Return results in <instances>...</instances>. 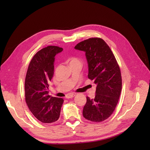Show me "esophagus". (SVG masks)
Masks as SVG:
<instances>
[{"label":"esophagus","mask_w":150,"mask_h":150,"mask_svg":"<svg viewBox=\"0 0 150 150\" xmlns=\"http://www.w3.org/2000/svg\"><path fill=\"white\" fill-rule=\"evenodd\" d=\"M75 96V94H73V93H69V94H68L66 96V98H72L73 97Z\"/></svg>","instance_id":"34e87169"}]
</instances>
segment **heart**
<instances>
[{"label":"heart","mask_w":150,"mask_h":150,"mask_svg":"<svg viewBox=\"0 0 150 150\" xmlns=\"http://www.w3.org/2000/svg\"><path fill=\"white\" fill-rule=\"evenodd\" d=\"M69 61L70 64H73V63H75V62H80L79 61V60L77 58H75V57H72V58H71L69 60Z\"/></svg>","instance_id":"obj_1"}]
</instances>
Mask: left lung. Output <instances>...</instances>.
Segmentation results:
<instances>
[{
  "instance_id": "left-lung-1",
  "label": "left lung",
  "mask_w": 150,
  "mask_h": 150,
  "mask_svg": "<svg viewBox=\"0 0 150 150\" xmlns=\"http://www.w3.org/2000/svg\"><path fill=\"white\" fill-rule=\"evenodd\" d=\"M75 49L83 51L88 64V78L97 85L95 97L87 101L82 114L88 120L99 122L111 116L122 90L119 64L110 47L100 38H90L79 42Z\"/></svg>"
}]
</instances>
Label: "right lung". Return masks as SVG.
I'll return each mask as SVG.
<instances>
[{
    "label": "right lung",
    "mask_w": 150,
    "mask_h": 150,
    "mask_svg": "<svg viewBox=\"0 0 150 150\" xmlns=\"http://www.w3.org/2000/svg\"><path fill=\"white\" fill-rule=\"evenodd\" d=\"M62 47L49 46L39 51L31 59L25 79V99L30 111L40 122L52 123L59 119L64 100L48 95V82L54 73V62Z\"/></svg>",
    "instance_id": "obj_1"
}]
</instances>
